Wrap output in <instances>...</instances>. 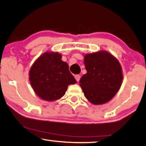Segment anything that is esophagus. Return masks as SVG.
I'll return each instance as SVG.
<instances>
[{
	"instance_id": "obj_1",
	"label": "esophagus",
	"mask_w": 146,
	"mask_h": 146,
	"mask_svg": "<svg viewBox=\"0 0 146 146\" xmlns=\"http://www.w3.org/2000/svg\"><path fill=\"white\" fill-rule=\"evenodd\" d=\"M75 78H76V81L77 82H79V80H80V75H75Z\"/></svg>"
}]
</instances>
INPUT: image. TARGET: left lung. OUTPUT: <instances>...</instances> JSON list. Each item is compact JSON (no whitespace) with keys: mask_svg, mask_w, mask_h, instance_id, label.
<instances>
[{"mask_svg":"<svg viewBox=\"0 0 146 146\" xmlns=\"http://www.w3.org/2000/svg\"><path fill=\"white\" fill-rule=\"evenodd\" d=\"M83 55L87 73L82 76L80 86L84 96L94 105L109 102L122 83L123 74L119 61L103 50Z\"/></svg>","mask_w":146,"mask_h":146,"instance_id":"obj_1","label":"left lung"}]
</instances>
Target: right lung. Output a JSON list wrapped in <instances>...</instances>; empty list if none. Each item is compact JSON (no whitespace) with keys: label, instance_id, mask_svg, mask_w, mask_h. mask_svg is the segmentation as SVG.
Returning a JSON list of instances; mask_svg holds the SVG:
<instances>
[{"label":"right lung","instance_id":"add662e5","mask_svg":"<svg viewBox=\"0 0 146 146\" xmlns=\"http://www.w3.org/2000/svg\"><path fill=\"white\" fill-rule=\"evenodd\" d=\"M58 52H44L33 63L29 80L35 94L43 100L56 101L64 96L68 86L76 83Z\"/></svg>","mask_w":146,"mask_h":146}]
</instances>
